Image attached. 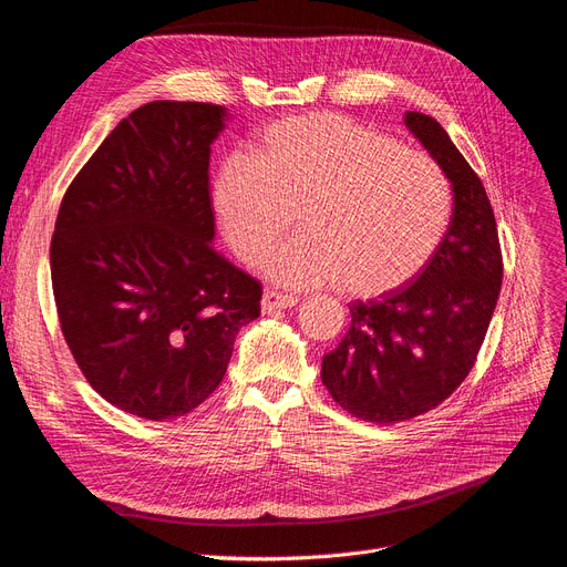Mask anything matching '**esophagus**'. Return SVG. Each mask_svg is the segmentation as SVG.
<instances>
[{
    "mask_svg": "<svg viewBox=\"0 0 567 567\" xmlns=\"http://www.w3.org/2000/svg\"><path fill=\"white\" fill-rule=\"evenodd\" d=\"M298 305V296H286V292L267 290L262 296V313H275L279 309H290Z\"/></svg>",
    "mask_w": 567,
    "mask_h": 567,
    "instance_id": "esophagus-1",
    "label": "esophagus"
}]
</instances>
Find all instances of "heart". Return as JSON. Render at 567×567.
I'll return each instance as SVG.
<instances>
[{"label":"heart","instance_id":"heart-1","mask_svg":"<svg viewBox=\"0 0 567 567\" xmlns=\"http://www.w3.org/2000/svg\"><path fill=\"white\" fill-rule=\"evenodd\" d=\"M214 209L233 251L262 265L298 218L300 235L271 258L290 286L337 281L349 296L391 292L435 256L451 186L433 157L337 113L271 123L246 155L225 161Z\"/></svg>","mask_w":567,"mask_h":567}]
</instances>
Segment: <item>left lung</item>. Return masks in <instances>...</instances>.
Masks as SVG:
<instances>
[{"instance_id": "1", "label": "left lung", "mask_w": 567, "mask_h": 567, "mask_svg": "<svg viewBox=\"0 0 567 567\" xmlns=\"http://www.w3.org/2000/svg\"><path fill=\"white\" fill-rule=\"evenodd\" d=\"M404 123L454 188V216L412 284L349 305L351 326L323 355L321 381L355 419L400 423L435 410L480 355L503 286V251L491 199L444 127L419 111Z\"/></svg>"}]
</instances>
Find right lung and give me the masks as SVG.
<instances>
[{"mask_svg":"<svg viewBox=\"0 0 567 567\" xmlns=\"http://www.w3.org/2000/svg\"><path fill=\"white\" fill-rule=\"evenodd\" d=\"M225 111H132L66 188L51 239L60 330L106 402L146 421L193 412L225 377L262 286L212 248L209 153Z\"/></svg>","mask_w":567,"mask_h":567,"instance_id":"obj_1","label":"right lung"}]
</instances>
